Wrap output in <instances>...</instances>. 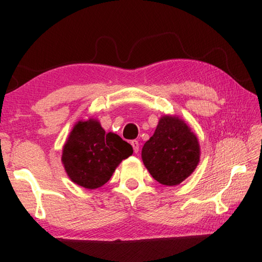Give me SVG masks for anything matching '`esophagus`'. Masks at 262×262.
I'll return each mask as SVG.
<instances>
[{
	"label": "esophagus",
	"mask_w": 262,
	"mask_h": 262,
	"mask_svg": "<svg viewBox=\"0 0 262 262\" xmlns=\"http://www.w3.org/2000/svg\"><path fill=\"white\" fill-rule=\"evenodd\" d=\"M130 144H132L133 149H134V152H135V154L139 152V150H140V144H139V142H137L136 140H134V141H132V142H130Z\"/></svg>",
	"instance_id": "34e87169"
}]
</instances>
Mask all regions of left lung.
Masks as SVG:
<instances>
[{"mask_svg": "<svg viewBox=\"0 0 262 262\" xmlns=\"http://www.w3.org/2000/svg\"><path fill=\"white\" fill-rule=\"evenodd\" d=\"M142 161L159 184L176 186L188 178L200 162L198 137L178 117L164 115L142 148Z\"/></svg>", "mask_w": 262, "mask_h": 262, "instance_id": "8db88e82", "label": "left lung"}]
</instances>
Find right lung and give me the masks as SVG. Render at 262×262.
<instances>
[{"instance_id": "1", "label": "right lung", "mask_w": 262, "mask_h": 262, "mask_svg": "<svg viewBox=\"0 0 262 262\" xmlns=\"http://www.w3.org/2000/svg\"><path fill=\"white\" fill-rule=\"evenodd\" d=\"M133 154L129 143L105 133L96 119L78 121L63 145L62 164L73 183L88 189L101 187L115 168Z\"/></svg>"}]
</instances>
